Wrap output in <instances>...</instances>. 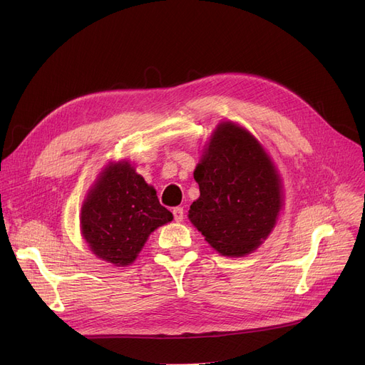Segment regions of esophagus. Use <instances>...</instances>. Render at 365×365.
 Returning a JSON list of instances; mask_svg holds the SVG:
<instances>
[{"label": "esophagus", "mask_w": 365, "mask_h": 365, "mask_svg": "<svg viewBox=\"0 0 365 365\" xmlns=\"http://www.w3.org/2000/svg\"><path fill=\"white\" fill-rule=\"evenodd\" d=\"M173 216H175V220L178 223L183 222V208L182 207H176L175 210H173Z\"/></svg>", "instance_id": "1"}]
</instances>
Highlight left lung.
<instances>
[{
	"label": "left lung",
	"instance_id": "1",
	"mask_svg": "<svg viewBox=\"0 0 365 365\" xmlns=\"http://www.w3.org/2000/svg\"><path fill=\"white\" fill-rule=\"evenodd\" d=\"M201 152L194 170L200 198L187 217L222 256L250 255L278 222L279 173L262 143L234 121L219 123Z\"/></svg>",
	"mask_w": 365,
	"mask_h": 365
}]
</instances>
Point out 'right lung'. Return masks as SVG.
Returning <instances> with one entry per match:
<instances>
[{
    "instance_id": "obj_1",
    "label": "right lung",
    "mask_w": 365,
    "mask_h": 365,
    "mask_svg": "<svg viewBox=\"0 0 365 365\" xmlns=\"http://www.w3.org/2000/svg\"><path fill=\"white\" fill-rule=\"evenodd\" d=\"M171 220L155 187L123 160L108 163L88 189L80 229L96 257L120 267L136 260L149 235Z\"/></svg>"
}]
</instances>
